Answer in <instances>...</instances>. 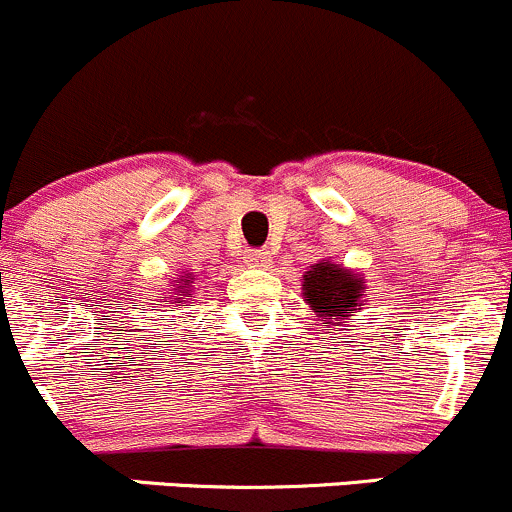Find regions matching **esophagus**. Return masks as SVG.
<instances>
[{
	"label": "esophagus",
	"mask_w": 512,
	"mask_h": 512,
	"mask_svg": "<svg viewBox=\"0 0 512 512\" xmlns=\"http://www.w3.org/2000/svg\"><path fill=\"white\" fill-rule=\"evenodd\" d=\"M245 262L250 267H260V270H262V267H270L272 260H270V252H267V250H250L245 255Z\"/></svg>",
	"instance_id": "esophagus-1"
}]
</instances>
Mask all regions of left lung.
Returning <instances> with one entry per match:
<instances>
[{"instance_id":"8db88e82","label":"left lung","mask_w":512,"mask_h":512,"mask_svg":"<svg viewBox=\"0 0 512 512\" xmlns=\"http://www.w3.org/2000/svg\"><path fill=\"white\" fill-rule=\"evenodd\" d=\"M304 302L322 317V327L339 329V319L349 317L361 307L364 282L349 270H342L329 262H319L304 275Z\"/></svg>"}]
</instances>
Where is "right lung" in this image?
Here are the masks:
<instances>
[{
    "instance_id": "obj_1",
    "label": "right lung",
    "mask_w": 512,
    "mask_h": 512,
    "mask_svg": "<svg viewBox=\"0 0 512 512\" xmlns=\"http://www.w3.org/2000/svg\"><path fill=\"white\" fill-rule=\"evenodd\" d=\"M183 282H185V285H188V282H190V277H188V280H183ZM180 289H183V287H180ZM178 299H180V297H178Z\"/></svg>"
}]
</instances>
